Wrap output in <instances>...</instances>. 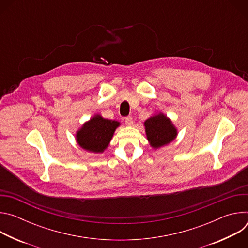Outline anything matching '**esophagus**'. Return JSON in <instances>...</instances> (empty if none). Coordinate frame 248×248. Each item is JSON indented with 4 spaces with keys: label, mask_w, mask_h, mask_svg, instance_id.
<instances>
[{
    "label": "esophagus",
    "mask_w": 248,
    "mask_h": 248,
    "mask_svg": "<svg viewBox=\"0 0 248 248\" xmlns=\"http://www.w3.org/2000/svg\"><path fill=\"white\" fill-rule=\"evenodd\" d=\"M124 122H125V124H126L127 125H131V124H133V120H132L131 117H125V118H124Z\"/></svg>",
    "instance_id": "obj_1"
}]
</instances>
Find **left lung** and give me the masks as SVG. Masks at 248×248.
I'll list each match as a JSON object with an SVG mask.
<instances>
[{
	"instance_id": "1",
	"label": "left lung",
	"mask_w": 248,
	"mask_h": 248,
	"mask_svg": "<svg viewBox=\"0 0 248 248\" xmlns=\"http://www.w3.org/2000/svg\"><path fill=\"white\" fill-rule=\"evenodd\" d=\"M144 125L147 139L153 148H160L167 145L171 142L178 134L176 128L164 114L149 118L145 121Z\"/></svg>"
}]
</instances>
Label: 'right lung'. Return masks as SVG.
<instances>
[{
	"label": "right lung",
	"instance_id": "right-lung-1",
	"mask_svg": "<svg viewBox=\"0 0 248 248\" xmlns=\"http://www.w3.org/2000/svg\"><path fill=\"white\" fill-rule=\"evenodd\" d=\"M119 125L120 123L117 121L104 119L96 115L78 131V143L87 151L102 153L109 145L113 134Z\"/></svg>",
	"mask_w": 248,
	"mask_h": 248
}]
</instances>
